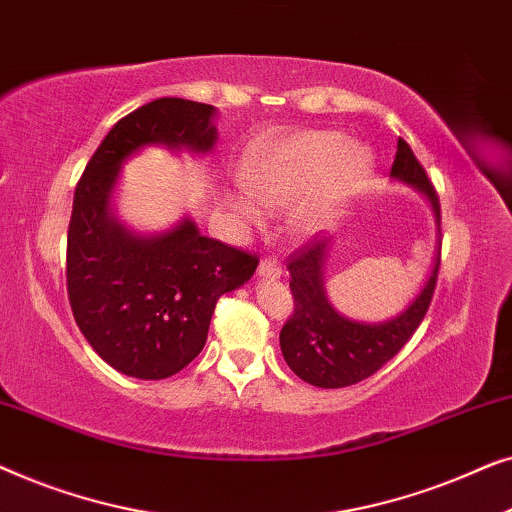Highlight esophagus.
Here are the masks:
<instances>
[{
    "label": "esophagus",
    "mask_w": 512,
    "mask_h": 512,
    "mask_svg": "<svg viewBox=\"0 0 512 512\" xmlns=\"http://www.w3.org/2000/svg\"><path fill=\"white\" fill-rule=\"evenodd\" d=\"M258 275L261 277H268V279H275L282 275V263L277 261L275 256H265L261 265H258Z\"/></svg>",
    "instance_id": "1"
}]
</instances>
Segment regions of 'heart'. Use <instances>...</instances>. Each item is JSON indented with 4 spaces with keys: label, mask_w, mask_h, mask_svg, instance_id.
Segmentation results:
<instances>
[{
    "label": "heart",
    "mask_w": 512,
    "mask_h": 512,
    "mask_svg": "<svg viewBox=\"0 0 512 512\" xmlns=\"http://www.w3.org/2000/svg\"><path fill=\"white\" fill-rule=\"evenodd\" d=\"M370 170V156L349 146L342 132L310 130L270 139L256 146L244 163L247 191L263 207H291L289 226L298 237H310L331 226ZM237 212L251 226H261L256 202L237 200Z\"/></svg>",
    "instance_id": "1"
}]
</instances>
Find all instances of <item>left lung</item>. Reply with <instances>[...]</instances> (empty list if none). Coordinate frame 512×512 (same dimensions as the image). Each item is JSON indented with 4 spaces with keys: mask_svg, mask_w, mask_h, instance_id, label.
<instances>
[{
    "mask_svg": "<svg viewBox=\"0 0 512 512\" xmlns=\"http://www.w3.org/2000/svg\"><path fill=\"white\" fill-rule=\"evenodd\" d=\"M391 177L408 181L431 200L440 235V200L436 186L419 163L410 144L398 139L396 160L391 165ZM331 242L314 235L289 256L293 314L279 333L284 361L300 380L321 389H340L366 380L377 373L384 363L401 352L412 338L429 310L433 291H436L440 270V244L433 263L431 277L424 289L412 300V305L387 324H359L340 317L326 300L324 293V263Z\"/></svg>",
    "mask_w": 512,
    "mask_h": 512,
    "instance_id": "obj_1",
    "label": "left lung"
}]
</instances>
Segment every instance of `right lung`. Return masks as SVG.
Returning <instances> with one entry per match:
<instances>
[{
    "label": "right lung",
    "mask_w": 512,
    "mask_h": 512,
    "mask_svg": "<svg viewBox=\"0 0 512 512\" xmlns=\"http://www.w3.org/2000/svg\"><path fill=\"white\" fill-rule=\"evenodd\" d=\"M212 104L160 97L123 116L88 160L67 230V296L90 347L118 373L165 380L202 352L216 300L258 256L198 233L193 221L139 237L109 214L121 163L149 144L209 151Z\"/></svg>",
    "instance_id": "1"
}]
</instances>
